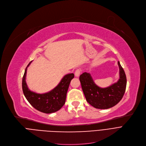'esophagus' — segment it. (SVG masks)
<instances>
[{"label":"esophagus","instance_id":"esophagus-1","mask_svg":"<svg viewBox=\"0 0 146 146\" xmlns=\"http://www.w3.org/2000/svg\"><path fill=\"white\" fill-rule=\"evenodd\" d=\"M81 72H82L81 69L80 68H78V69H76V70L74 74H75L76 77H79V76L80 74V73H81Z\"/></svg>","mask_w":146,"mask_h":146}]
</instances>
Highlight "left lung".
<instances>
[{"instance_id": "obj_1", "label": "left lung", "mask_w": 146, "mask_h": 146, "mask_svg": "<svg viewBox=\"0 0 146 146\" xmlns=\"http://www.w3.org/2000/svg\"><path fill=\"white\" fill-rule=\"evenodd\" d=\"M119 67V79L111 86L101 88L94 83L89 73L85 72L79 77L82 88L87 102L98 109H108L116 105L123 97L126 89L127 78L123 68Z\"/></svg>"}]
</instances>
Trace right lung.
I'll return each mask as SVG.
<instances>
[{
    "mask_svg": "<svg viewBox=\"0 0 146 146\" xmlns=\"http://www.w3.org/2000/svg\"><path fill=\"white\" fill-rule=\"evenodd\" d=\"M31 62L26 67L22 78V90L27 101L36 110L45 113H51L60 110L65 104L67 90L72 79L74 78V74L64 76L58 85L49 92L36 94L28 89L25 81L27 67Z\"/></svg>",
    "mask_w": 146,
    "mask_h": 146,
    "instance_id": "right-lung-1",
    "label": "right lung"
}]
</instances>
